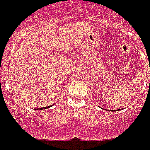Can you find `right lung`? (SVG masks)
Masks as SVG:
<instances>
[{
    "label": "right lung",
    "mask_w": 150,
    "mask_h": 150,
    "mask_svg": "<svg viewBox=\"0 0 150 150\" xmlns=\"http://www.w3.org/2000/svg\"><path fill=\"white\" fill-rule=\"evenodd\" d=\"M49 107H51V106H47V107H42V108H39V110H44V109H47V108H49Z\"/></svg>",
    "instance_id": "right-lung-1"
}]
</instances>
